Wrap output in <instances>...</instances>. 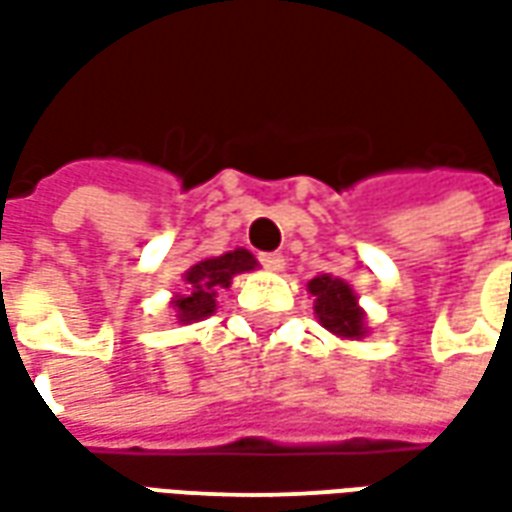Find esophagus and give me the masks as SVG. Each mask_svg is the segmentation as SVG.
Wrapping results in <instances>:
<instances>
[{
  "instance_id": "1",
  "label": "esophagus",
  "mask_w": 512,
  "mask_h": 512,
  "mask_svg": "<svg viewBox=\"0 0 512 512\" xmlns=\"http://www.w3.org/2000/svg\"><path fill=\"white\" fill-rule=\"evenodd\" d=\"M259 262L264 264V270H270V273H281L286 259L281 256V253H262V256H259Z\"/></svg>"
}]
</instances>
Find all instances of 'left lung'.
<instances>
[{"mask_svg":"<svg viewBox=\"0 0 512 512\" xmlns=\"http://www.w3.org/2000/svg\"><path fill=\"white\" fill-rule=\"evenodd\" d=\"M306 289L314 297V314L325 331H331L344 342H361L364 336H369L366 311L358 303L355 289L344 278L322 273L311 278Z\"/></svg>","mask_w":512,"mask_h":512,"instance_id":"left-lung-1","label":"left lung"}]
</instances>
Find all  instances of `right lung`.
Listing matches in <instances>:
<instances>
[{"instance_id": "right-lung-1", "label": "right lung", "mask_w": 512, "mask_h": 512, "mask_svg": "<svg viewBox=\"0 0 512 512\" xmlns=\"http://www.w3.org/2000/svg\"><path fill=\"white\" fill-rule=\"evenodd\" d=\"M259 262L256 256L245 248H234L223 253V256H212V259H201L195 262L181 275L184 278V289L170 297V308L179 325H192L206 317H212L217 311V295L220 289H228L234 275L250 273L256 270Z\"/></svg>"}]
</instances>
